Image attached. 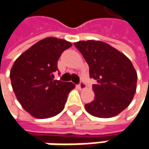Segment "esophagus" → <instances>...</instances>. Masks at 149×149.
Here are the masks:
<instances>
[{
  "label": "esophagus",
  "instance_id": "1",
  "mask_svg": "<svg viewBox=\"0 0 149 149\" xmlns=\"http://www.w3.org/2000/svg\"><path fill=\"white\" fill-rule=\"evenodd\" d=\"M78 87H79L80 89H84V88H86V84L82 80V81H80V83L78 84Z\"/></svg>",
  "mask_w": 149,
  "mask_h": 149
}]
</instances>
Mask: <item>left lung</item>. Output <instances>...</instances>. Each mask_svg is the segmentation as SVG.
I'll list each match as a JSON object with an SVG mask.
<instances>
[{
	"label": "left lung",
	"mask_w": 149,
	"mask_h": 149,
	"mask_svg": "<svg viewBox=\"0 0 149 149\" xmlns=\"http://www.w3.org/2000/svg\"><path fill=\"white\" fill-rule=\"evenodd\" d=\"M74 45L88 63L90 78L96 80L92 86L95 99L85 104L86 111L98 118L118 115L136 93L137 74L131 61L103 42L80 41Z\"/></svg>",
	"instance_id": "obj_1"
}]
</instances>
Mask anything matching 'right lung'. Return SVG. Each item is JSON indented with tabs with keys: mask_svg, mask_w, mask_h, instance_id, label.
Wrapping results in <instances>:
<instances>
[{
	"mask_svg": "<svg viewBox=\"0 0 149 149\" xmlns=\"http://www.w3.org/2000/svg\"><path fill=\"white\" fill-rule=\"evenodd\" d=\"M72 43L55 37H47L23 53L15 61L10 79L15 95L25 111L37 118L59 114L65 107L71 82L54 80L61 54Z\"/></svg>",
	"mask_w": 149,
	"mask_h": 149,
	"instance_id": "add662e5",
	"label": "right lung"
}]
</instances>
